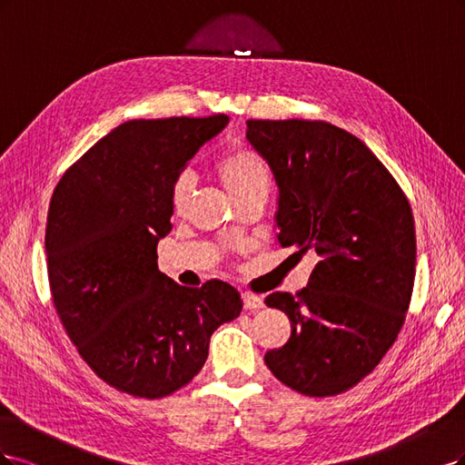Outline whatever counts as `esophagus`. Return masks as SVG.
Returning a JSON list of instances; mask_svg holds the SVG:
<instances>
[{
	"label": "esophagus",
	"instance_id": "34e87169",
	"mask_svg": "<svg viewBox=\"0 0 465 465\" xmlns=\"http://www.w3.org/2000/svg\"><path fill=\"white\" fill-rule=\"evenodd\" d=\"M242 297H243V307H245L247 311H254V309H262V307H264L262 297H259V295H254V293H243Z\"/></svg>",
	"mask_w": 465,
	"mask_h": 465
}]
</instances>
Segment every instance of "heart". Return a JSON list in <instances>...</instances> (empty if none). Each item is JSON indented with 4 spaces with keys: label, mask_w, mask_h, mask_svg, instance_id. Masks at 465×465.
I'll list each match as a JSON object with an SVG mask.
<instances>
[{
    "label": "heart",
    "mask_w": 465,
    "mask_h": 465,
    "mask_svg": "<svg viewBox=\"0 0 465 465\" xmlns=\"http://www.w3.org/2000/svg\"><path fill=\"white\" fill-rule=\"evenodd\" d=\"M214 175L235 204L251 197H266L272 189V172L268 163L247 146H233L214 163ZM193 194V179L183 173L172 183L170 204L173 214H182Z\"/></svg>",
    "instance_id": "b5f03b06"
}]
</instances>
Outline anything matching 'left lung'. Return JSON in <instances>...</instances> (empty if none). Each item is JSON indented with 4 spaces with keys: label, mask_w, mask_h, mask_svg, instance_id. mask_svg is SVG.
I'll return each instance as SVG.
<instances>
[{
    "label": "left lung",
    "mask_w": 465,
    "mask_h": 465,
    "mask_svg": "<svg viewBox=\"0 0 465 465\" xmlns=\"http://www.w3.org/2000/svg\"><path fill=\"white\" fill-rule=\"evenodd\" d=\"M247 139L280 189L278 243L319 257L307 288L264 299L292 322L264 363L299 394H341L381 363L406 321L417 254L410 201L384 163L332 124L249 119Z\"/></svg>",
    "instance_id": "obj_1"
}]
</instances>
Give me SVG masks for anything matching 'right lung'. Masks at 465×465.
I'll return each mask as SVG.
<instances>
[{
  "label": "right lung",
  "instance_id": "obj_1",
  "mask_svg": "<svg viewBox=\"0 0 465 465\" xmlns=\"http://www.w3.org/2000/svg\"><path fill=\"white\" fill-rule=\"evenodd\" d=\"M228 115L131 119L67 168L54 189L46 257L69 340L119 392L156 400L193 381L216 328L242 312L239 292L183 288L158 271L172 230L170 189Z\"/></svg>",
  "mask_w": 465,
  "mask_h": 465
}]
</instances>
